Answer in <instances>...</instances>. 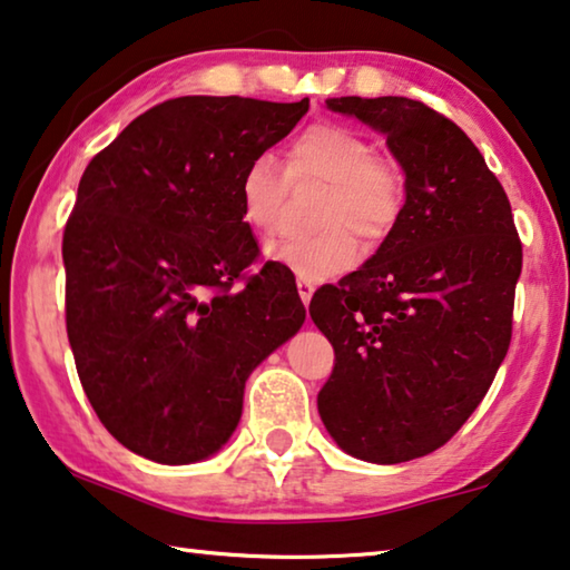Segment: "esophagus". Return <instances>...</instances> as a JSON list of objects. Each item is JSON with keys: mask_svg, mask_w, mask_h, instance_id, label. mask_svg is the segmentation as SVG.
<instances>
[{"mask_svg": "<svg viewBox=\"0 0 570 570\" xmlns=\"http://www.w3.org/2000/svg\"><path fill=\"white\" fill-rule=\"evenodd\" d=\"M313 293H315V285L311 283V279H297V295H301V301H303V305H308L311 303V297H313Z\"/></svg>", "mask_w": 570, "mask_h": 570, "instance_id": "obj_1", "label": "esophagus"}]
</instances>
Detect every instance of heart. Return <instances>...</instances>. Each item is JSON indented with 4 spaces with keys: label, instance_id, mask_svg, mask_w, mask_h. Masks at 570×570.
I'll return each mask as SVG.
<instances>
[{
    "label": "heart",
    "instance_id": "1",
    "mask_svg": "<svg viewBox=\"0 0 570 570\" xmlns=\"http://www.w3.org/2000/svg\"><path fill=\"white\" fill-rule=\"evenodd\" d=\"M293 175L328 183L315 236L269 242L265 255L303 279H328L356 262V240L376 244L392 229L405 206L400 173L374 160V145L354 129L313 125L291 145ZM283 175L273 155H257L239 175V208L249 229L269 234L277 226Z\"/></svg>",
    "mask_w": 570,
    "mask_h": 570
}]
</instances>
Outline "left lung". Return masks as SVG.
<instances>
[{
	"label": "left lung",
	"mask_w": 570,
	"mask_h": 570,
	"mask_svg": "<svg viewBox=\"0 0 570 570\" xmlns=\"http://www.w3.org/2000/svg\"><path fill=\"white\" fill-rule=\"evenodd\" d=\"M326 107L387 139L405 175L395 229L308 308L336 352L323 425L348 456L390 466L441 449L484 400L510 348L522 244L504 188L443 114L405 96Z\"/></svg>",
	"instance_id": "1"
}]
</instances>
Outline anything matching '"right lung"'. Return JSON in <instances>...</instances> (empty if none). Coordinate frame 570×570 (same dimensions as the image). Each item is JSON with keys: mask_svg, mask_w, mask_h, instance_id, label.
I'll use <instances>...</instances> for the list:
<instances>
[{"mask_svg": "<svg viewBox=\"0 0 570 570\" xmlns=\"http://www.w3.org/2000/svg\"><path fill=\"white\" fill-rule=\"evenodd\" d=\"M308 107L180 96L81 175L63 234L68 341L96 415L137 456L183 466L222 451L249 374L303 326L291 269L234 283L259 252L239 175Z\"/></svg>", "mask_w": 570, "mask_h": 570, "instance_id": "obj_1", "label": "right lung"}]
</instances>
